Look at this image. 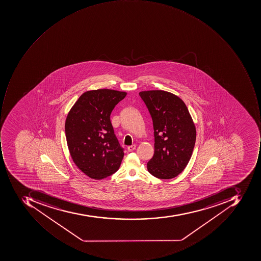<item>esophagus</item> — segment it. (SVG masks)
I'll list each match as a JSON object with an SVG mask.
<instances>
[{"label": "esophagus", "instance_id": "obj_1", "mask_svg": "<svg viewBox=\"0 0 261 261\" xmlns=\"http://www.w3.org/2000/svg\"><path fill=\"white\" fill-rule=\"evenodd\" d=\"M135 149H136V145L134 144L131 145V146H128V147H127V150L129 152L133 151Z\"/></svg>", "mask_w": 261, "mask_h": 261}]
</instances>
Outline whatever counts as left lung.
I'll return each instance as SVG.
<instances>
[{
    "mask_svg": "<svg viewBox=\"0 0 261 261\" xmlns=\"http://www.w3.org/2000/svg\"><path fill=\"white\" fill-rule=\"evenodd\" d=\"M146 104L154 136V153L147 170L159 179L176 177L186 168L196 140V128L186 104L176 95L162 90L139 93Z\"/></svg>",
    "mask_w": 261,
    "mask_h": 261,
    "instance_id": "left-lung-1",
    "label": "left lung"
}]
</instances>
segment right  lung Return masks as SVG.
I'll return each instance as SVG.
<instances>
[{
  "instance_id": "1",
  "label": "right lung",
  "mask_w": 261,
  "mask_h": 261,
  "mask_svg": "<svg viewBox=\"0 0 261 261\" xmlns=\"http://www.w3.org/2000/svg\"><path fill=\"white\" fill-rule=\"evenodd\" d=\"M126 95L111 89L88 91L67 115L65 133L72 159L92 179L108 177L121 165L124 148L114 134L110 117Z\"/></svg>"
}]
</instances>
